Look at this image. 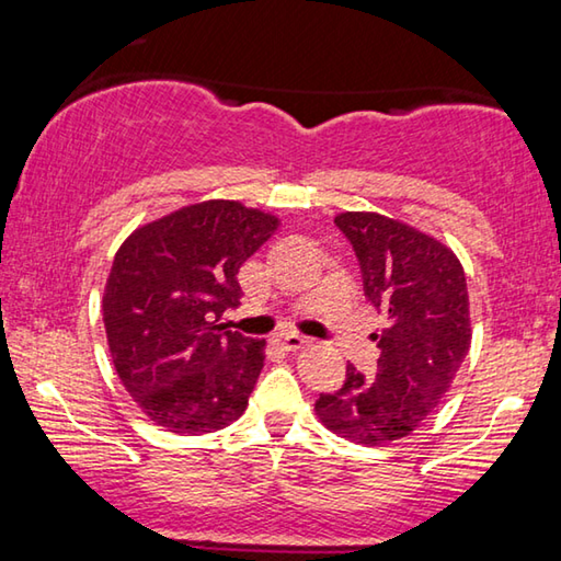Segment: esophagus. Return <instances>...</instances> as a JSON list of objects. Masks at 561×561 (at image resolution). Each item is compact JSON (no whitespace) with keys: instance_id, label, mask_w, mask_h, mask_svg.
Masks as SVG:
<instances>
[{"instance_id":"obj_1","label":"esophagus","mask_w":561,"mask_h":561,"mask_svg":"<svg viewBox=\"0 0 561 561\" xmlns=\"http://www.w3.org/2000/svg\"><path fill=\"white\" fill-rule=\"evenodd\" d=\"M272 344L287 348V351H297V348H301L304 344H309V339L301 336V334H291V331H289V334L272 336Z\"/></svg>"}]
</instances>
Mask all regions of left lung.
Here are the masks:
<instances>
[{
  "mask_svg": "<svg viewBox=\"0 0 561 561\" xmlns=\"http://www.w3.org/2000/svg\"><path fill=\"white\" fill-rule=\"evenodd\" d=\"M354 247L364 294L386 327L374 381L346 366V383L321 393L317 417L339 438L383 448L428 421L468 356V282L448 244L381 213H339Z\"/></svg>",
  "mask_w": 561,
  "mask_h": 561,
  "instance_id": "obj_1",
  "label": "left lung"
}]
</instances>
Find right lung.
<instances>
[{
    "label": "right lung",
    "mask_w": 561,
    "mask_h": 561,
    "mask_svg": "<svg viewBox=\"0 0 561 561\" xmlns=\"http://www.w3.org/2000/svg\"><path fill=\"white\" fill-rule=\"evenodd\" d=\"M279 217L240 201L178 207L133 230L103 289V327L121 383L168 433L220 431L244 413L264 339L217 324L242 297V264Z\"/></svg>",
    "instance_id": "right-lung-1"
}]
</instances>
